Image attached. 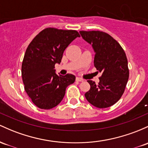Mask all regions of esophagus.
Returning <instances> with one entry per match:
<instances>
[{
    "instance_id": "esophagus-1",
    "label": "esophagus",
    "mask_w": 148,
    "mask_h": 148,
    "mask_svg": "<svg viewBox=\"0 0 148 148\" xmlns=\"http://www.w3.org/2000/svg\"><path fill=\"white\" fill-rule=\"evenodd\" d=\"M76 80H77V82H84V79H82V78H80V77H77V79H76Z\"/></svg>"
}]
</instances>
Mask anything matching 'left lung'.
Masks as SVG:
<instances>
[{
  "instance_id": "8db88e82",
  "label": "left lung",
  "mask_w": 148,
  "mask_h": 148,
  "mask_svg": "<svg viewBox=\"0 0 148 148\" xmlns=\"http://www.w3.org/2000/svg\"><path fill=\"white\" fill-rule=\"evenodd\" d=\"M81 36L94 52V66L102 73L98 85L87 81L90 86L85 93L93 106L106 108L115 104L124 93L129 77L126 53L120 44L108 34L100 31H81Z\"/></svg>"
}]
</instances>
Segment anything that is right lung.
<instances>
[{
    "label": "right lung",
    "instance_id": "obj_1",
    "mask_svg": "<svg viewBox=\"0 0 148 148\" xmlns=\"http://www.w3.org/2000/svg\"><path fill=\"white\" fill-rule=\"evenodd\" d=\"M75 30L43 29L27 47L22 64L24 89L38 108L50 110L62 100L66 87L75 82V76L58 75L55 64H60L63 53L76 38Z\"/></svg>",
    "mask_w": 148,
    "mask_h": 148
}]
</instances>
